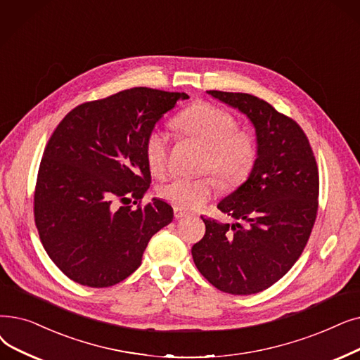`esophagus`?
Listing matches in <instances>:
<instances>
[{"label": "esophagus", "mask_w": 360, "mask_h": 360, "mask_svg": "<svg viewBox=\"0 0 360 360\" xmlns=\"http://www.w3.org/2000/svg\"><path fill=\"white\" fill-rule=\"evenodd\" d=\"M174 216H175V219H182V217L186 216V212H184L181 209H175L174 210Z\"/></svg>", "instance_id": "obj_1"}]
</instances>
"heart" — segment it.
Wrapping results in <instances>:
<instances>
[{"mask_svg": "<svg viewBox=\"0 0 360 360\" xmlns=\"http://www.w3.org/2000/svg\"><path fill=\"white\" fill-rule=\"evenodd\" d=\"M174 128L207 148L206 170H213L226 188L243 185L257 162V144L248 132L237 129L229 112L209 103H195L174 119ZM167 135L153 129L146 138V159L153 175L162 176L167 167ZM219 184L214 176L172 178L162 184L159 194L181 210H197L214 195Z\"/></svg>", "mask_w": 360, "mask_h": 360, "instance_id": "heart-1", "label": "heart"}]
</instances>
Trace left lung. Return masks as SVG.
Instances as JSON below:
<instances>
[{
    "label": "left lung",
    "instance_id": "left-lung-1",
    "mask_svg": "<svg viewBox=\"0 0 360 360\" xmlns=\"http://www.w3.org/2000/svg\"><path fill=\"white\" fill-rule=\"evenodd\" d=\"M253 123V174L217 209L237 219H202L206 233L191 248L200 274L224 292L256 294L283 278L303 253L318 214L319 174L299 123L244 92L207 91Z\"/></svg>",
    "mask_w": 360,
    "mask_h": 360
}]
</instances>
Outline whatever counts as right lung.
Returning <instances> with one entry per match:
<instances>
[{"label":"right lung","mask_w":360,"mask_h":360,"mask_svg":"<svg viewBox=\"0 0 360 360\" xmlns=\"http://www.w3.org/2000/svg\"><path fill=\"white\" fill-rule=\"evenodd\" d=\"M185 92L146 86L75 107L45 146L34 194L41 243L75 283L104 288L141 264L150 238L174 219L159 198L141 202L151 175L146 138Z\"/></svg>","instance_id":"1"}]
</instances>
